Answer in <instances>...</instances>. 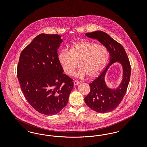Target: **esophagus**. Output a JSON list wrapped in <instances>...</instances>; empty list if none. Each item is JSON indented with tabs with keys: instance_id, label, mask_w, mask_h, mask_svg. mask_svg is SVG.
I'll list each match as a JSON object with an SVG mask.
<instances>
[{
	"instance_id": "34e87169",
	"label": "esophagus",
	"mask_w": 147,
	"mask_h": 147,
	"mask_svg": "<svg viewBox=\"0 0 147 147\" xmlns=\"http://www.w3.org/2000/svg\"><path fill=\"white\" fill-rule=\"evenodd\" d=\"M73 83H74V85H78V84L80 83V82H79V81L76 80V81H74V82H73Z\"/></svg>"
}]
</instances>
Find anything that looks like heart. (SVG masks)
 <instances>
[{"instance_id":"1","label":"heart","mask_w":147,"mask_h":147,"mask_svg":"<svg viewBox=\"0 0 147 147\" xmlns=\"http://www.w3.org/2000/svg\"><path fill=\"white\" fill-rule=\"evenodd\" d=\"M58 60L64 71L71 75L78 66V75H87L90 78L98 76L103 69L109 58L107 49L95 42L82 41L73 43L69 51L62 50L58 54Z\"/></svg>"}]
</instances>
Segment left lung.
<instances>
[{"label": "left lung", "mask_w": 147, "mask_h": 147, "mask_svg": "<svg viewBox=\"0 0 147 147\" xmlns=\"http://www.w3.org/2000/svg\"><path fill=\"white\" fill-rule=\"evenodd\" d=\"M86 36L96 39L107 49L110 60L105 69L89 84L90 91L84 98L85 102L90 109L99 113H107L115 109L126 94L130 80L131 64L123 47L107 34L96 31L85 34ZM119 62L123 68V79L120 85L115 90L107 87L105 77L108 68L113 63Z\"/></svg>", "instance_id": "8db88e82"}]
</instances>
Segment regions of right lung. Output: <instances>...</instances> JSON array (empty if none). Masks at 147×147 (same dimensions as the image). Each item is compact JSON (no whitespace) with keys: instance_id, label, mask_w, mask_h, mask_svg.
Returning a JSON list of instances; mask_svg holds the SVG:
<instances>
[{"instance_id":"1","label":"right lung","mask_w":147,"mask_h":147,"mask_svg":"<svg viewBox=\"0 0 147 147\" xmlns=\"http://www.w3.org/2000/svg\"><path fill=\"white\" fill-rule=\"evenodd\" d=\"M63 40L58 35L37 36L20 54L17 76L25 98L35 110L51 116L67 105L73 80L63 73L57 49Z\"/></svg>"}]
</instances>
